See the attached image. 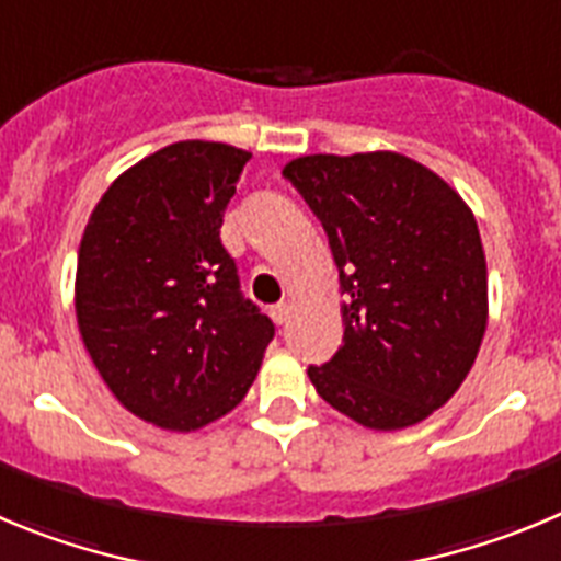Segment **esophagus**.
I'll return each mask as SVG.
<instances>
[{
  "mask_svg": "<svg viewBox=\"0 0 561 561\" xmlns=\"http://www.w3.org/2000/svg\"><path fill=\"white\" fill-rule=\"evenodd\" d=\"M271 318H274L276 324H285L287 318H290V305L287 301H279V305L271 307Z\"/></svg>",
  "mask_w": 561,
  "mask_h": 561,
  "instance_id": "obj_1",
  "label": "esophagus"
}]
</instances>
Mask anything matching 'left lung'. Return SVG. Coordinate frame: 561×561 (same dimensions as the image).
Listing matches in <instances>:
<instances>
[{
  "label": "left lung",
  "instance_id": "8db88e82",
  "mask_svg": "<svg viewBox=\"0 0 561 561\" xmlns=\"http://www.w3.org/2000/svg\"><path fill=\"white\" fill-rule=\"evenodd\" d=\"M282 173L324 226L341 282V350L307 368L318 397L371 431L416 425L458 391L486 332L476 215L391 150L301 156Z\"/></svg>",
  "mask_w": 561,
  "mask_h": 561
}]
</instances>
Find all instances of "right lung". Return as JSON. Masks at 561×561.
Returning <instances> with one entry per match:
<instances>
[{
  "mask_svg": "<svg viewBox=\"0 0 561 561\" xmlns=\"http://www.w3.org/2000/svg\"><path fill=\"white\" fill-rule=\"evenodd\" d=\"M249 159L201 139L156 150L105 190L80 240L85 352L111 393L164 431H198L240 405L274 337L220 243Z\"/></svg>",
  "mask_w": 561,
  "mask_h": 561,
  "instance_id": "obj_1",
  "label": "right lung"
}]
</instances>
